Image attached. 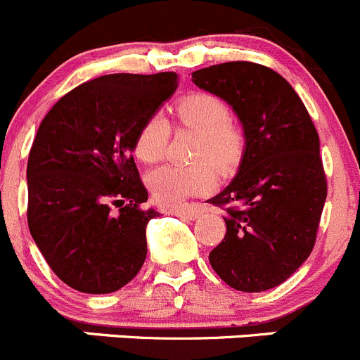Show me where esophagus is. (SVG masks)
Masks as SVG:
<instances>
[{"label":"esophagus","instance_id":"esophagus-1","mask_svg":"<svg viewBox=\"0 0 360 360\" xmlns=\"http://www.w3.org/2000/svg\"><path fill=\"white\" fill-rule=\"evenodd\" d=\"M172 214L181 218H197L200 214V207L199 206H184L181 210H174Z\"/></svg>","mask_w":360,"mask_h":360}]
</instances>
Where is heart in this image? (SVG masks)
Instances as JSON below:
<instances>
[{
	"label": "heart",
	"mask_w": 360,
	"mask_h": 360,
	"mask_svg": "<svg viewBox=\"0 0 360 360\" xmlns=\"http://www.w3.org/2000/svg\"><path fill=\"white\" fill-rule=\"evenodd\" d=\"M181 122L202 133L195 160L206 163L184 167L163 165L153 170L147 184L154 200L163 207H177L193 195L206 193L217 183L211 163L220 170L233 169L243 153L245 139L231 124V113L224 101L211 94H195L183 99L177 106ZM170 139L169 120L156 112L147 117L134 139V154L143 163H156L167 153Z\"/></svg>",
	"instance_id": "b5f03b06"
}]
</instances>
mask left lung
<instances>
[{
  "instance_id": "left-lung-1",
  "label": "left lung",
  "mask_w": 360,
  "mask_h": 360,
  "mask_svg": "<svg viewBox=\"0 0 360 360\" xmlns=\"http://www.w3.org/2000/svg\"><path fill=\"white\" fill-rule=\"evenodd\" d=\"M191 79L233 106L245 134L236 177L210 199L227 213V233L210 263L234 290H271L316 243L327 199L318 131L293 86L270 67L227 62L195 70Z\"/></svg>"
}]
</instances>
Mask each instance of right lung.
Listing matches in <instances>:
<instances>
[{
  "label": "right lung",
  "instance_id": "obj_1",
  "mask_svg": "<svg viewBox=\"0 0 360 360\" xmlns=\"http://www.w3.org/2000/svg\"><path fill=\"white\" fill-rule=\"evenodd\" d=\"M176 89V72L106 74L65 94L40 122L26 169L28 227L72 290L113 293L142 268L158 213L142 207L147 190L131 153Z\"/></svg>",
  "mask_w": 360,
  "mask_h": 360
}]
</instances>
